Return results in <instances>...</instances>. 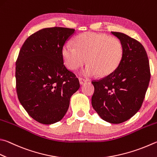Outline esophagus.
Here are the masks:
<instances>
[{"label":"esophagus","instance_id":"esophagus-1","mask_svg":"<svg viewBox=\"0 0 157 157\" xmlns=\"http://www.w3.org/2000/svg\"><path fill=\"white\" fill-rule=\"evenodd\" d=\"M79 84H80V85H82V84H84L85 82H86V79H83V78H79Z\"/></svg>","mask_w":157,"mask_h":157}]
</instances>
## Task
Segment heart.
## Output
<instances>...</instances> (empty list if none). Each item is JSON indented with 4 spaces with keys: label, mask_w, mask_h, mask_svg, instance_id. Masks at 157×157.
Wrapping results in <instances>:
<instances>
[{
    "label": "heart",
    "mask_w": 157,
    "mask_h": 157,
    "mask_svg": "<svg viewBox=\"0 0 157 157\" xmlns=\"http://www.w3.org/2000/svg\"><path fill=\"white\" fill-rule=\"evenodd\" d=\"M75 47L64 45L62 58L68 69L75 71L83 66L87 59L88 65L81 74L91 77L99 73L107 76L114 72L123 58L124 46L119 39L106 34L85 32L74 40Z\"/></svg>",
    "instance_id": "1"
}]
</instances>
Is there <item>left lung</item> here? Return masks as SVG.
<instances>
[{"label": "left lung", "mask_w": 157, "mask_h": 157, "mask_svg": "<svg viewBox=\"0 0 157 157\" xmlns=\"http://www.w3.org/2000/svg\"><path fill=\"white\" fill-rule=\"evenodd\" d=\"M111 33L123 44V58L114 72L92 82L95 91L91 103L103 120L117 124L127 121L140 109L150 70L147 53L140 42L123 33Z\"/></svg>", "instance_id": "8db88e82"}]
</instances>
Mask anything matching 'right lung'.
<instances>
[{
	"label": "right lung",
	"instance_id": "1",
	"mask_svg": "<svg viewBox=\"0 0 157 157\" xmlns=\"http://www.w3.org/2000/svg\"><path fill=\"white\" fill-rule=\"evenodd\" d=\"M75 29L45 28L22 44L16 62V92L29 115L52 124L64 117L71 97L79 88L75 74L64 64L62 50Z\"/></svg>",
	"mask_w": 157,
	"mask_h": 157
}]
</instances>
